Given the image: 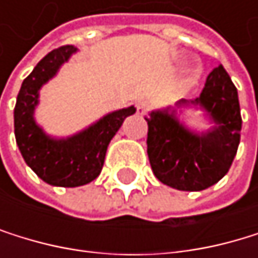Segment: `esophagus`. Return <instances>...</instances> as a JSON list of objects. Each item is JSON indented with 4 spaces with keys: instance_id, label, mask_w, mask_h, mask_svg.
Masks as SVG:
<instances>
[{
    "instance_id": "1",
    "label": "esophagus",
    "mask_w": 258,
    "mask_h": 258,
    "mask_svg": "<svg viewBox=\"0 0 258 258\" xmlns=\"http://www.w3.org/2000/svg\"><path fill=\"white\" fill-rule=\"evenodd\" d=\"M136 110H138V114H145L148 111V102L147 100H139L136 103Z\"/></svg>"
}]
</instances>
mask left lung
<instances>
[{
    "label": "left lung",
    "mask_w": 258,
    "mask_h": 258,
    "mask_svg": "<svg viewBox=\"0 0 258 258\" xmlns=\"http://www.w3.org/2000/svg\"><path fill=\"white\" fill-rule=\"evenodd\" d=\"M184 103V100H182ZM209 113L217 126L194 135L167 111H153L148 123L147 153L155 176L178 190H204L229 170L237 155L241 114L237 88L220 64L207 76L203 93L192 100Z\"/></svg>",
    "instance_id": "left-lung-1"
}]
</instances>
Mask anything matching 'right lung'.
I'll list each match as a JSON object with an SVG mask.
<instances>
[{
    "mask_svg": "<svg viewBox=\"0 0 258 258\" xmlns=\"http://www.w3.org/2000/svg\"><path fill=\"white\" fill-rule=\"evenodd\" d=\"M73 52H76V47L64 44L43 57L23 80L14 110L15 139L26 164L44 182L58 187H77L94 181L102 172L108 144L125 117L136 111L135 106L125 108L105 116L74 138L66 141L49 139L32 117L38 102V90Z\"/></svg>",
    "mask_w": 258,
    "mask_h": 258,
    "instance_id": "add662e5",
    "label": "right lung"
}]
</instances>
